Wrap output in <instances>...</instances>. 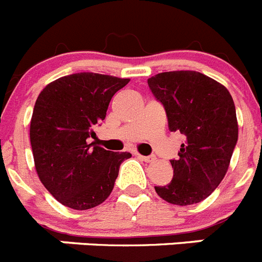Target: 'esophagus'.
Returning <instances> with one entry per match:
<instances>
[{"instance_id": "34e87169", "label": "esophagus", "mask_w": 262, "mask_h": 262, "mask_svg": "<svg viewBox=\"0 0 262 262\" xmlns=\"http://www.w3.org/2000/svg\"><path fill=\"white\" fill-rule=\"evenodd\" d=\"M136 155H138V158H140L142 161L147 162V163H152V162H154L155 159H157V158H155L154 155H150V157H146V155H140V154H136Z\"/></svg>"}]
</instances>
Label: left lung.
Listing matches in <instances>:
<instances>
[{
	"label": "left lung",
	"mask_w": 262,
	"mask_h": 262,
	"mask_svg": "<svg viewBox=\"0 0 262 262\" xmlns=\"http://www.w3.org/2000/svg\"><path fill=\"white\" fill-rule=\"evenodd\" d=\"M148 87L165 107L168 129L185 138L179 158L170 161L174 177L155 191L168 204H198L221 183L238 139L232 95L195 71L158 73L148 79Z\"/></svg>",
	"instance_id": "1"
}]
</instances>
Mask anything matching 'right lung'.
Instances as JSON below:
<instances>
[{
  "mask_svg": "<svg viewBox=\"0 0 262 262\" xmlns=\"http://www.w3.org/2000/svg\"><path fill=\"white\" fill-rule=\"evenodd\" d=\"M129 79L80 72L49 83L38 95L30 120V144L41 183L75 210L103 204L129 152L94 143V127L104 120L112 96Z\"/></svg>",
  "mask_w": 262,
  "mask_h": 262,
  "instance_id": "1",
  "label": "right lung"
}]
</instances>
